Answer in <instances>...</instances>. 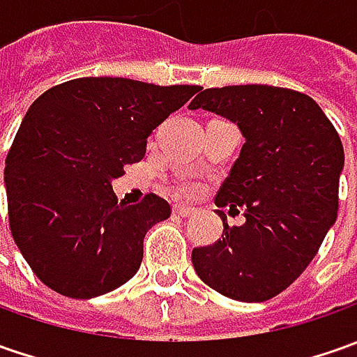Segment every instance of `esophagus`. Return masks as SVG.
Returning a JSON list of instances; mask_svg holds the SVG:
<instances>
[{
    "instance_id": "obj_1",
    "label": "esophagus",
    "mask_w": 357,
    "mask_h": 357,
    "mask_svg": "<svg viewBox=\"0 0 357 357\" xmlns=\"http://www.w3.org/2000/svg\"><path fill=\"white\" fill-rule=\"evenodd\" d=\"M172 213L178 214V216H192V214H195V208H190V206H174Z\"/></svg>"
}]
</instances>
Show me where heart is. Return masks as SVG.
<instances>
[{"label":"heart","mask_w":357,"mask_h":357,"mask_svg":"<svg viewBox=\"0 0 357 357\" xmlns=\"http://www.w3.org/2000/svg\"><path fill=\"white\" fill-rule=\"evenodd\" d=\"M178 192H181L183 197H190V195L197 192V185H195V183H188V181H186V183H181V185H178Z\"/></svg>","instance_id":"1"}]
</instances>
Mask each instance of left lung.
Segmentation results:
<instances>
[{
    "label": "left lung",
    "mask_w": 357,
    "mask_h": 357,
    "mask_svg": "<svg viewBox=\"0 0 357 357\" xmlns=\"http://www.w3.org/2000/svg\"><path fill=\"white\" fill-rule=\"evenodd\" d=\"M188 109L236 123L244 137L214 204L244 214L242 227L192 250L199 278L218 294L264 302L306 270L337 216L344 169L340 135L318 103L292 89L228 85L204 89Z\"/></svg>",
    "instance_id": "8db88e82"
}]
</instances>
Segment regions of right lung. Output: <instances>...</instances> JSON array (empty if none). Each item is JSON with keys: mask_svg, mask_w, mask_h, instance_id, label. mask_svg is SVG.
<instances>
[{"mask_svg": "<svg viewBox=\"0 0 357 357\" xmlns=\"http://www.w3.org/2000/svg\"><path fill=\"white\" fill-rule=\"evenodd\" d=\"M199 93L123 77H81L29 107L6 158L9 228L35 276L87 300L130 280L149 228L171 204L119 202L111 183L139 162L158 125Z\"/></svg>", "mask_w": 357, "mask_h": 357, "instance_id": "1", "label": "right lung"}]
</instances>
